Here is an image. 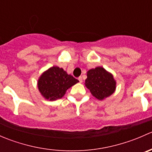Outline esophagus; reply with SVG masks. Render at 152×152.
Masks as SVG:
<instances>
[{
    "instance_id": "obj_1",
    "label": "esophagus",
    "mask_w": 152,
    "mask_h": 152,
    "mask_svg": "<svg viewBox=\"0 0 152 152\" xmlns=\"http://www.w3.org/2000/svg\"><path fill=\"white\" fill-rule=\"evenodd\" d=\"M78 79H79V82H80V83H82V78L81 77V76H79V77L78 78Z\"/></svg>"
}]
</instances>
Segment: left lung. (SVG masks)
Masks as SVG:
<instances>
[{
  "instance_id": "1",
  "label": "left lung",
  "mask_w": 152,
  "mask_h": 152,
  "mask_svg": "<svg viewBox=\"0 0 152 152\" xmlns=\"http://www.w3.org/2000/svg\"><path fill=\"white\" fill-rule=\"evenodd\" d=\"M87 76L86 87L99 100H104L115 91L116 81L113 75L104 67L99 66L90 69L87 72Z\"/></svg>"
}]
</instances>
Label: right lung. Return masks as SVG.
Returning a JSON list of instances; mask_svg holds the SVG:
<instances>
[{
    "label": "right lung",
    "mask_w": 152,
    "mask_h": 152,
    "mask_svg": "<svg viewBox=\"0 0 152 152\" xmlns=\"http://www.w3.org/2000/svg\"><path fill=\"white\" fill-rule=\"evenodd\" d=\"M79 82L62 67L53 66L44 71L37 81V87L42 97L48 101L62 99L67 89Z\"/></svg>",
    "instance_id": "1"
}]
</instances>
